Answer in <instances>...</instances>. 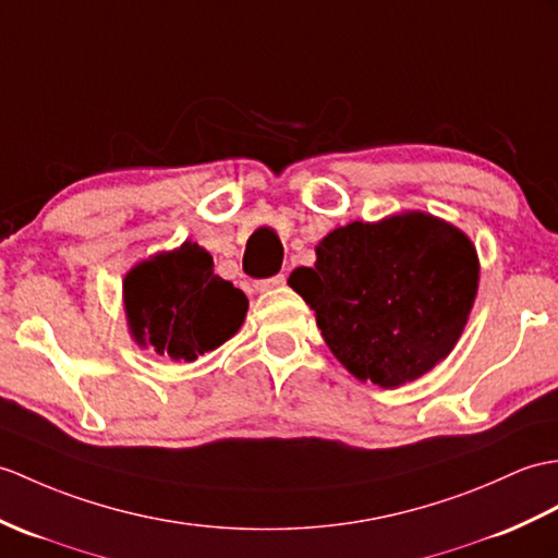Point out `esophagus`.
I'll return each mask as SVG.
<instances>
[{"instance_id":"obj_1","label":"esophagus","mask_w":558,"mask_h":558,"mask_svg":"<svg viewBox=\"0 0 558 558\" xmlns=\"http://www.w3.org/2000/svg\"><path fill=\"white\" fill-rule=\"evenodd\" d=\"M282 284H284V276L280 274V276H274V278H268V280H258L254 288H256V292H268V290L282 288Z\"/></svg>"}]
</instances>
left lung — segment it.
Instances as JSON below:
<instances>
[{
	"mask_svg": "<svg viewBox=\"0 0 558 558\" xmlns=\"http://www.w3.org/2000/svg\"><path fill=\"white\" fill-rule=\"evenodd\" d=\"M481 280L471 238L445 218L401 211L354 220L316 244L290 288L323 340L361 383L385 390L433 371L457 347Z\"/></svg>",
	"mask_w": 558,
	"mask_h": 558,
	"instance_id": "left-lung-1",
	"label": "left lung"
}]
</instances>
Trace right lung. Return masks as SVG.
<instances>
[{"instance_id": "1", "label": "right lung", "mask_w": 558, "mask_h": 558, "mask_svg": "<svg viewBox=\"0 0 558 558\" xmlns=\"http://www.w3.org/2000/svg\"><path fill=\"white\" fill-rule=\"evenodd\" d=\"M123 308L131 338L173 361H194L235 335L250 302L214 274V258L197 242L157 252L123 278Z\"/></svg>"}]
</instances>
